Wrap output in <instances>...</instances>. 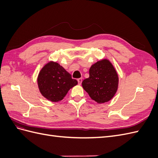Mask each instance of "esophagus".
<instances>
[{
  "label": "esophagus",
  "instance_id": "obj_1",
  "mask_svg": "<svg viewBox=\"0 0 158 158\" xmlns=\"http://www.w3.org/2000/svg\"><path fill=\"white\" fill-rule=\"evenodd\" d=\"M77 80H78V82L79 85H80L81 84H82V78H78Z\"/></svg>",
  "mask_w": 158,
  "mask_h": 158
}]
</instances>
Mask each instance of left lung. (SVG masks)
Segmentation results:
<instances>
[{"instance_id":"1","label":"left lung","mask_w":158,"mask_h":158,"mask_svg":"<svg viewBox=\"0 0 158 158\" xmlns=\"http://www.w3.org/2000/svg\"><path fill=\"white\" fill-rule=\"evenodd\" d=\"M89 73V77L82 83L84 89L98 103L110 101L118 86V74L111 61L107 59L98 60L91 66Z\"/></svg>"}]
</instances>
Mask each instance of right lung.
<instances>
[{
    "label": "right lung",
    "mask_w": 158,
    "mask_h": 158,
    "mask_svg": "<svg viewBox=\"0 0 158 158\" xmlns=\"http://www.w3.org/2000/svg\"><path fill=\"white\" fill-rule=\"evenodd\" d=\"M41 94L52 102L63 99L70 89L78 84L76 80L56 62L49 61L41 69L37 79Z\"/></svg>",
    "instance_id": "add662e5"
}]
</instances>
